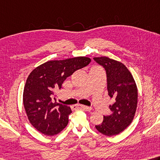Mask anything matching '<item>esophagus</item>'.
Listing matches in <instances>:
<instances>
[{
  "instance_id": "1",
  "label": "esophagus",
  "mask_w": 160,
  "mask_h": 160,
  "mask_svg": "<svg viewBox=\"0 0 160 160\" xmlns=\"http://www.w3.org/2000/svg\"><path fill=\"white\" fill-rule=\"evenodd\" d=\"M72 108L74 109V110H76V109H83L84 110H85V111H91L92 110V108L91 107H88V106H83V105H77V106H72Z\"/></svg>"
}]
</instances>
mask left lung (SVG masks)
Masks as SVG:
<instances>
[{
    "label": "left lung",
    "mask_w": 160,
    "mask_h": 160,
    "mask_svg": "<svg viewBox=\"0 0 160 160\" xmlns=\"http://www.w3.org/2000/svg\"><path fill=\"white\" fill-rule=\"evenodd\" d=\"M107 75V89L114 103L112 114L103 116V122L95 127L107 136L118 135L132 123L138 103V89L132 73L122 63L106 57H94Z\"/></svg>",
    "instance_id": "obj_1"
}]
</instances>
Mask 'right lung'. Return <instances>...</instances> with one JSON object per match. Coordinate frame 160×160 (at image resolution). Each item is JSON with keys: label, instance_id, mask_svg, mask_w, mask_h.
Returning <instances> with one entry per match:
<instances>
[{"label": "right lung", "instance_id": "1", "mask_svg": "<svg viewBox=\"0 0 160 160\" xmlns=\"http://www.w3.org/2000/svg\"><path fill=\"white\" fill-rule=\"evenodd\" d=\"M90 62L86 57L48 61L31 72L24 86L23 103L30 123L40 133L54 136L67 125L71 108L54 102L55 90L62 89L66 78Z\"/></svg>", "mask_w": 160, "mask_h": 160}]
</instances>
